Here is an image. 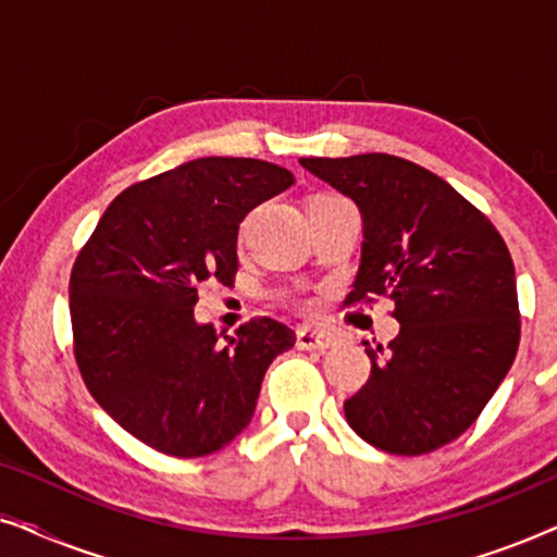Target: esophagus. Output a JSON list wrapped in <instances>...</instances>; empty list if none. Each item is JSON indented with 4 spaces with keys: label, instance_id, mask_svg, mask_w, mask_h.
<instances>
[{
    "label": "esophagus",
    "instance_id": "34e87169",
    "mask_svg": "<svg viewBox=\"0 0 557 557\" xmlns=\"http://www.w3.org/2000/svg\"><path fill=\"white\" fill-rule=\"evenodd\" d=\"M334 337L326 332H319V330H309V326H299L296 330V345L301 349H326L332 347Z\"/></svg>",
    "mask_w": 557,
    "mask_h": 557
}]
</instances>
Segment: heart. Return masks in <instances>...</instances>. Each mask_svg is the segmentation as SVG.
I'll list each match as a JSON object with an SVG mask.
<instances>
[{
    "mask_svg": "<svg viewBox=\"0 0 557 557\" xmlns=\"http://www.w3.org/2000/svg\"><path fill=\"white\" fill-rule=\"evenodd\" d=\"M248 225H250V218L243 220V225H240V240L246 238V233H248Z\"/></svg>",
    "mask_w": 557,
    "mask_h": 557,
    "instance_id": "heart-1",
    "label": "heart"
}]
</instances>
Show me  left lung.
Returning <instances> with one entry per match:
<instances>
[{
  "mask_svg": "<svg viewBox=\"0 0 557 557\" xmlns=\"http://www.w3.org/2000/svg\"><path fill=\"white\" fill-rule=\"evenodd\" d=\"M304 170L352 197L362 258L345 304L393 301L400 332L362 342L372 370L345 400L368 444L421 456L476 421L520 347V304L507 243L467 197L393 154L309 157Z\"/></svg>",
  "mask_w": 557,
  "mask_h": 557,
  "instance_id": "8db88e82",
  "label": "left lung"
}]
</instances>
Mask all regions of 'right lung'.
<instances>
[{
    "label": "right lung",
    "mask_w": 557,
    "mask_h": 557,
    "mask_svg": "<svg viewBox=\"0 0 557 557\" xmlns=\"http://www.w3.org/2000/svg\"><path fill=\"white\" fill-rule=\"evenodd\" d=\"M294 185L261 159L202 157L126 187L71 271L73 355L98 406L166 456L218 451L253 418L261 380L296 334L256 317L220 342L197 292L231 286L238 225Z\"/></svg>",
    "instance_id": "obj_1"
}]
</instances>
